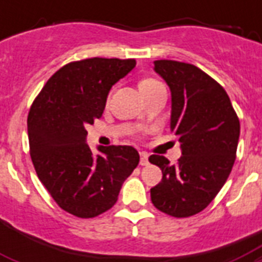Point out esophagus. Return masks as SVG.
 <instances>
[{"mask_svg": "<svg viewBox=\"0 0 262 262\" xmlns=\"http://www.w3.org/2000/svg\"><path fill=\"white\" fill-rule=\"evenodd\" d=\"M148 154L147 152H140V164H141V166H147L148 163H149V162H148Z\"/></svg>", "mask_w": 262, "mask_h": 262, "instance_id": "esophagus-1", "label": "esophagus"}]
</instances>
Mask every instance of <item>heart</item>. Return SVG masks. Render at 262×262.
Wrapping results in <instances>:
<instances>
[{"label": "heart", "instance_id": "b5f03b06", "mask_svg": "<svg viewBox=\"0 0 262 262\" xmlns=\"http://www.w3.org/2000/svg\"><path fill=\"white\" fill-rule=\"evenodd\" d=\"M160 85H162V84L154 79H143L140 81L139 88L140 91H151L156 87H160Z\"/></svg>", "mask_w": 262, "mask_h": 262}]
</instances>
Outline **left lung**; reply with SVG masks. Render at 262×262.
I'll list each match as a JSON object with an SVG mask.
<instances>
[{
    "instance_id": "left-lung-1",
    "label": "left lung",
    "mask_w": 262,
    "mask_h": 262,
    "mask_svg": "<svg viewBox=\"0 0 262 262\" xmlns=\"http://www.w3.org/2000/svg\"><path fill=\"white\" fill-rule=\"evenodd\" d=\"M155 72L171 91L170 129L179 137L182 156L177 164L149 156L162 170L151 189L152 204L174 217H187L209 205L227 181L235 162L239 119L227 92L191 63L155 61Z\"/></svg>"
}]
</instances>
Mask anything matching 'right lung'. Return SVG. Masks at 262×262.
<instances>
[{"label":"right lung","mask_w":262,"mask_h":262,"mask_svg":"<svg viewBox=\"0 0 262 262\" xmlns=\"http://www.w3.org/2000/svg\"><path fill=\"white\" fill-rule=\"evenodd\" d=\"M135 67V59L99 57L67 63L31 106L27 125L35 171L55 203L77 217L108 211L140 162L129 145L100 147L94 156L85 143V127L102 117L111 87Z\"/></svg>","instance_id":"add662e5"}]
</instances>
